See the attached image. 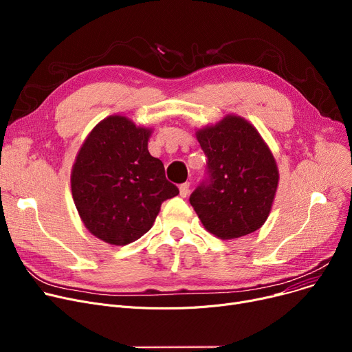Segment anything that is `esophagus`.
Returning a JSON list of instances; mask_svg holds the SVG:
<instances>
[{
  "label": "esophagus",
  "mask_w": 352,
  "mask_h": 352,
  "mask_svg": "<svg viewBox=\"0 0 352 352\" xmlns=\"http://www.w3.org/2000/svg\"><path fill=\"white\" fill-rule=\"evenodd\" d=\"M190 193V183H183V184H180V188H179V195H180V197H186Z\"/></svg>",
  "instance_id": "obj_1"
}]
</instances>
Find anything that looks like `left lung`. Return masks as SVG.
Wrapping results in <instances>:
<instances>
[{"mask_svg": "<svg viewBox=\"0 0 352 352\" xmlns=\"http://www.w3.org/2000/svg\"><path fill=\"white\" fill-rule=\"evenodd\" d=\"M208 156L209 182L190 196L204 229L221 240L250 234L265 223L278 188L276 159L249 120L229 113L196 129Z\"/></svg>", "mask_w": 352, "mask_h": 352, "instance_id": "8db88e82", "label": "left lung"}]
</instances>
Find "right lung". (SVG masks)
I'll list each match as a JSON object with an SVG mask.
<instances>
[{"label": "right lung", "instance_id": "add662e5", "mask_svg": "<svg viewBox=\"0 0 352 352\" xmlns=\"http://www.w3.org/2000/svg\"><path fill=\"white\" fill-rule=\"evenodd\" d=\"M153 129L122 115L102 119L75 157L71 190L91 234L126 245L152 229L166 199L179 195L163 163L148 151Z\"/></svg>", "mask_w": 352, "mask_h": 352}]
</instances>
